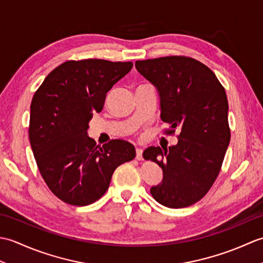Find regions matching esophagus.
Here are the masks:
<instances>
[{"label":"esophagus","instance_id":"obj_1","mask_svg":"<svg viewBox=\"0 0 263 263\" xmlns=\"http://www.w3.org/2000/svg\"><path fill=\"white\" fill-rule=\"evenodd\" d=\"M136 158L138 160H141L142 159V149L141 148H137V156Z\"/></svg>","mask_w":263,"mask_h":263}]
</instances>
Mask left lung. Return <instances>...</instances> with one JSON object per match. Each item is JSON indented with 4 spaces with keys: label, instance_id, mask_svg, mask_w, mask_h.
I'll return each instance as SVG.
<instances>
[{
    "label": "left lung",
    "instance_id": "8db88e82",
    "mask_svg": "<svg viewBox=\"0 0 263 263\" xmlns=\"http://www.w3.org/2000/svg\"><path fill=\"white\" fill-rule=\"evenodd\" d=\"M136 68L157 89L168 132L180 131L175 146L143 152L144 159L163 170V180L150 193L168 208L189 206L212 186L231 141L225 89L208 66L191 58L137 61Z\"/></svg>",
    "mask_w": 263,
    "mask_h": 263
}]
</instances>
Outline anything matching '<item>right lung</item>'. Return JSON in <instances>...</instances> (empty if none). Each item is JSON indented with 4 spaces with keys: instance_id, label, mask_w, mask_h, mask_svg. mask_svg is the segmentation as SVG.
Wrapping results in <instances>:
<instances>
[{
    "instance_id": "right-lung-1",
    "label": "right lung",
    "mask_w": 263,
    "mask_h": 263,
    "mask_svg": "<svg viewBox=\"0 0 263 263\" xmlns=\"http://www.w3.org/2000/svg\"><path fill=\"white\" fill-rule=\"evenodd\" d=\"M132 62L89 59L55 68L31 100L29 140L38 170L64 202L90 204L107 191L114 171L136 157L132 143L115 139L98 146L89 138L93 113L131 71Z\"/></svg>"
}]
</instances>
